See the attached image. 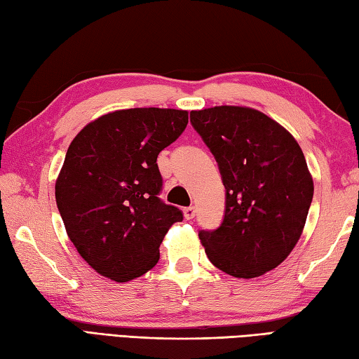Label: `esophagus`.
Listing matches in <instances>:
<instances>
[{
	"mask_svg": "<svg viewBox=\"0 0 359 359\" xmlns=\"http://www.w3.org/2000/svg\"><path fill=\"white\" fill-rule=\"evenodd\" d=\"M184 216L187 220H193L196 217V208L194 207H188L184 210Z\"/></svg>",
	"mask_w": 359,
	"mask_h": 359,
	"instance_id": "1",
	"label": "esophagus"
}]
</instances>
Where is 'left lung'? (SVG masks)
Masks as SVG:
<instances>
[{
    "label": "left lung",
    "instance_id": "1",
    "mask_svg": "<svg viewBox=\"0 0 359 359\" xmlns=\"http://www.w3.org/2000/svg\"><path fill=\"white\" fill-rule=\"evenodd\" d=\"M225 187V216L199 238L211 264L251 279L284 262L299 241L313 179L294 137L264 112L243 106L191 111Z\"/></svg>",
    "mask_w": 359,
    "mask_h": 359
}]
</instances>
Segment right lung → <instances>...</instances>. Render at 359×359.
I'll list each match as a JSON object with an SVG mask.
<instances>
[{
  "instance_id": "add662e5",
  "label": "right lung",
  "mask_w": 359,
  "mask_h": 359,
  "mask_svg": "<svg viewBox=\"0 0 359 359\" xmlns=\"http://www.w3.org/2000/svg\"><path fill=\"white\" fill-rule=\"evenodd\" d=\"M188 125L180 109L133 108L90 121L75 135L55 184L66 233L80 256L116 282L149 271L184 215L160 201L158 152Z\"/></svg>"
}]
</instances>
